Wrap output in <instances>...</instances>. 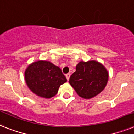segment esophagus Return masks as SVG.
<instances>
[{
    "label": "esophagus",
    "instance_id": "34e87169",
    "mask_svg": "<svg viewBox=\"0 0 134 134\" xmlns=\"http://www.w3.org/2000/svg\"><path fill=\"white\" fill-rule=\"evenodd\" d=\"M66 79H67V80H69V78H70V74H66Z\"/></svg>",
    "mask_w": 134,
    "mask_h": 134
}]
</instances>
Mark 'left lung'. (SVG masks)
I'll return each instance as SVG.
<instances>
[{"instance_id": "1", "label": "left lung", "mask_w": 134, "mask_h": 134, "mask_svg": "<svg viewBox=\"0 0 134 134\" xmlns=\"http://www.w3.org/2000/svg\"><path fill=\"white\" fill-rule=\"evenodd\" d=\"M108 79V71L102 64L95 60L81 61L76 66L69 83L79 97L90 99L104 90Z\"/></svg>"}]
</instances>
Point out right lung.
<instances>
[{"label":"right lung","mask_w":134,"mask_h":134,"mask_svg":"<svg viewBox=\"0 0 134 134\" xmlns=\"http://www.w3.org/2000/svg\"><path fill=\"white\" fill-rule=\"evenodd\" d=\"M25 79L32 92L45 99L57 94L61 85L67 81L59 67L42 60L29 65L25 71Z\"/></svg>","instance_id":"1"}]
</instances>
